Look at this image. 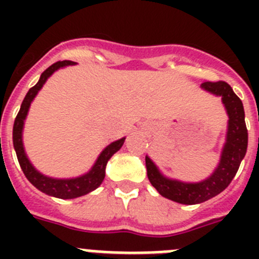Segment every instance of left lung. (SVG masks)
Segmentation results:
<instances>
[{"mask_svg":"<svg viewBox=\"0 0 259 259\" xmlns=\"http://www.w3.org/2000/svg\"><path fill=\"white\" fill-rule=\"evenodd\" d=\"M201 87L212 95L221 96L228 114L226 144L222 150L221 161L214 172L206 180L200 183L179 182L162 175L152 159L148 155L145 157L148 179L158 193L168 200L184 205L205 202L227 188L236 175L248 148V130L244 106L230 84L226 81H205Z\"/></svg>","mask_w":259,"mask_h":259,"instance_id":"8db88e82","label":"left lung"}]
</instances>
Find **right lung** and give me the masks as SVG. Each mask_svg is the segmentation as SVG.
I'll use <instances>...</instances> for the list:
<instances>
[{
    "mask_svg": "<svg viewBox=\"0 0 259 259\" xmlns=\"http://www.w3.org/2000/svg\"><path fill=\"white\" fill-rule=\"evenodd\" d=\"M75 65V62L72 61H59L56 62L54 65L48 67L47 70L41 74L40 80L37 81L35 87H32L26 95L24 100L22 102L19 113H18L15 122H14L13 128V143H14V149L17 153L18 161H19L20 167H22L23 172L26 175L27 179L29 180L32 185H35L38 191L42 193H47L53 197L62 198V200H70V198H76L80 196L89 193V192L95 191L98 188L101 183L105 179V168H106L107 161L110 158L113 157L114 153L118 152L122 145L124 144L125 137L116 140L107 145L100 157L97 158L96 163L93 167L89 170V172L84 174V175L79 176V178H72V179H54V178H49V176L42 175L38 172L35 167L32 166L29 159L27 158L26 152H24V146H23L22 140V132H23V124H24V119H26L27 114H28V109L31 106V102L33 101V98L36 97L37 92L42 88L48 77L57 71L58 68L65 67V66Z\"/></svg>",
    "mask_w": 259,
    "mask_h": 259,
    "instance_id": "add662e5",
    "label": "right lung"
}]
</instances>
